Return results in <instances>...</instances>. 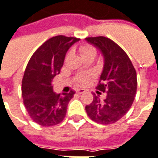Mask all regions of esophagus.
Segmentation results:
<instances>
[{
  "instance_id": "esophagus-1",
  "label": "esophagus",
  "mask_w": 158,
  "mask_h": 158,
  "mask_svg": "<svg viewBox=\"0 0 158 158\" xmlns=\"http://www.w3.org/2000/svg\"><path fill=\"white\" fill-rule=\"evenodd\" d=\"M76 91H77V93H78V94H82V93H84V92H85V89H84V88H78Z\"/></svg>"
}]
</instances>
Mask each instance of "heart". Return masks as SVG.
Instances as JSON below:
<instances>
[{
    "mask_svg": "<svg viewBox=\"0 0 158 158\" xmlns=\"http://www.w3.org/2000/svg\"><path fill=\"white\" fill-rule=\"evenodd\" d=\"M79 52H80V54H81V56H82L83 58H85V57H87V56H93V57H95L96 54H97L96 49H95L93 46H90V45H86V46L81 47V48L79 49ZM86 80H87V78H86L85 76H82V77L80 78V79H79V81H80L81 83L85 82Z\"/></svg>",
    "mask_w": 158,
    "mask_h": 158,
    "instance_id": "obj_1",
    "label": "heart"
}]
</instances>
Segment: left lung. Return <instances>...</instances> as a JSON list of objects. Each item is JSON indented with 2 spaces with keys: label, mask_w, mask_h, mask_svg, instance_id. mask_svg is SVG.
Listing matches in <instances>:
<instances>
[{
  "label": "left lung",
  "mask_w": 158,
  "mask_h": 158,
  "mask_svg": "<svg viewBox=\"0 0 158 158\" xmlns=\"http://www.w3.org/2000/svg\"><path fill=\"white\" fill-rule=\"evenodd\" d=\"M86 41L95 46L104 58L98 88L106 91L104 100L95 95L93 102L86 106V112L98 123H114L132 106L137 91L136 70L125 52L111 39L98 36L88 37Z\"/></svg>",
  "instance_id": "left-lung-1"
}]
</instances>
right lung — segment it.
Listing matches in <instances>:
<instances>
[{
  "mask_svg": "<svg viewBox=\"0 0 158 158\" xmlns=\"http://www.w3.org/2000/svg\"><path fill=\"white\" fill-rule=\"evenodd\" d=\"M79 38L53 36L34 52L22 79V98L28 114L37 124L52 126L64 119L75 91L57 94L52 80L60 72L68 50Z\"/></svg>",
  "mask_w": 158,
  "mask_h": 158,
  "instance_id": "obj_1",
  "label": "right lung"
}]
</instances>
